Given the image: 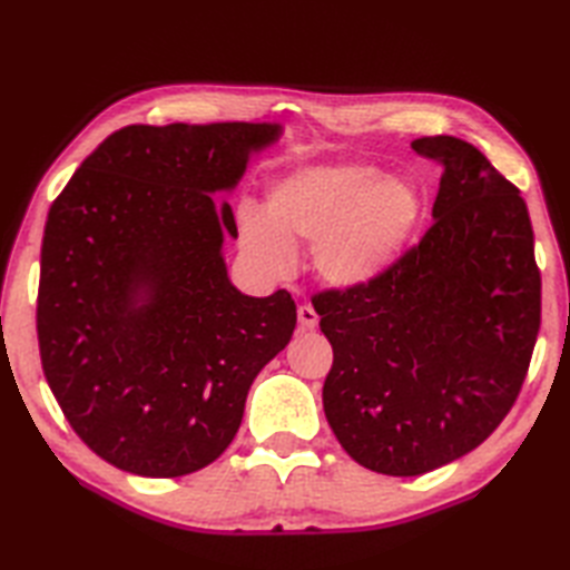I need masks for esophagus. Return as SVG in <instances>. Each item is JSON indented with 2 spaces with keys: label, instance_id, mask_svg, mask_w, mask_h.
<instances>
[{
  "label": "esophagus",
  "instance_id": "34e87169",
  "mask_svg": "<svg viewBox=\"0 0 570 570\" xmlns=\"http://www.w3.org/2000/svg\"><path fill=\"white\" fill-rule=\"evenodd\" d=\"M298 323H301V328H306V331L316 328V325H318V313H316V308H313L311 304L298 306Z\"/></svg>",
  "mask_w": 570,
  "mask_h": 570
}]
</instances>
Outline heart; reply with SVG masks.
<instances>
[{"label": "heart", "instance_id": "obj_1", "mask_svg": "<svg viewBox=\"0 0 570 570\" xmlns=\"http://www.w3.org/2000/svg\"><path fill=\"white\" fill-rule=\"evenodd\" d=\"M264 213H239L242 247L262 269L286 274L294 266L292 245H306L325 284L362 288L377 282L409 245L423 196L414 180L350 161L282 178Z\"/></svg>", "mask_w": 570, "mask_h": 570}]
</instances>
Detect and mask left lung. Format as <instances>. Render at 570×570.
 <instances>
[{"instance_id": "obj_1", "label": "left lung", "mask_w": 570, "mask_h": 570, "mask_svg": "<svg viewBox=\"0 0 570 570\" xmlns=\"http://www.w3.org/2000/svg\"><path fill=\"white\" fill-rule=\"evenodd\" d=\"M411 149L443 168L429 233L370 286L313 298L333 345L325 419L350 458L394 478L453 463L500 426L541 325L519 188L463 139Z\"/></svg>"}]
</instances>
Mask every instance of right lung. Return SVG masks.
Instances as JSON below:
<instances>
[{"label": "right lung", "mask_w": 570, "mask_h": 570, "mask_svg": "<svg viewBox=\"0 0 570 570\" xmlns=\"http://www.w3.org/2000/svg\"><path fill=\"white\" fill-rule=\"evenodd\" d=\"M269 122L129 125L48 210L36 331L46 382L82 443L119 470L180 478L233 443L247 392L288 345L284 288L229 284L233 190Z\"/></svg>", "instance_id": "1"}]
</instances>
